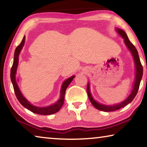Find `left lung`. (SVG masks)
Masks as SVG:
<instances>
[{
	"label": "left lung",
	"mask_w": 147,
	"mask_h": 147,
	"mask_svg": "<svg viewBox=\"0 0 147 147\" xmlns=\"http://www.w3.org/2000/svg\"><path fill=\"white\" fill-rule=\"evenodd\" d=\"M117 32H118L122 38L124 39V42L126 47H128L129 51L131 52V54L134 57V62H135V65H136V79L135 82H134V87H133V90L131 91V94L128 96V97L124 100L123 102L119 103L118 104H115L113 106H106L104 105V104H101L98 103L97 102H96L94 100L93 98L92 97L91 94L90 93V89H89V84L88 83V86H87V92H88V97L90 100L91 104H93L94 108H96L98 110L103 111H113L117 110V109H120L121 108H123L125 106L127 105L129 103H130L131 101L134 100V98H135L137 93H138V89L139 88V85H140V82L143 76V66L141 63L140 59H139L138 52L137 51L135 46L131 43L129 40L127 35L125 33V32L121 29L117 28Z\"/></svg>",
	"instance_id": "1"
}]
</instances>
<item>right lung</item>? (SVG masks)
<instances>
[{
    "mask_svg": "<svg viewBox=\"0 0 147 147\" xmlns=\"http://www.w3.org/2000/svg\"><path fill=\"white\" fill-rule=\"evenodd\" d=\"M24 40H25V37L24 36V38L22 40L21 43H20L19 45L17 47V48L15 51L14 53V59H13V65L11 67V73H10V78L12 84L13 86V89L15 94H16L17 98L18 99V100L22 105H23L24 108L30 110L32 112L37 113V114H40V115H51V114H54L60 109V108L62 107L64 102V97H65V93L66 89L67 88L69 84L73 80V79L74 78L75 76H73L67 79L65 81L63 82V84H62L61 91H60V98L59 100L56 102V103H54L53 105H51L47 107H38L32 105L29 102L26 100V99L24 97L23 94H22L21 91L19 90V88L17 85V81H16V71L17 69V66H18V62H19V53L21 52V49H23V47L24 44Z\"/></svg>",
    "mask_w": 147,
    "mask_h": 147,
    "instance_id": "1",
    "label": "right lung"
}]
</instances>
